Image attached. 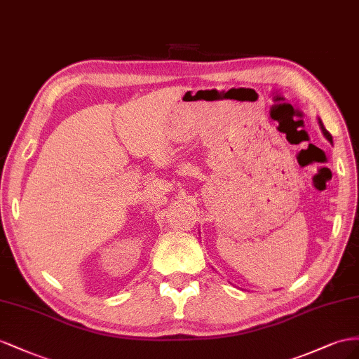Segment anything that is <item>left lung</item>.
<instances>
[{"mask_svg":"<svg viewBox=\"0 0 359 359\" xmlns=\"http://www.w3.org/2000/svg\"><path fill=\"white\" fill-rule=\"evenodd\" d=\"M319 123H320V128H322V132H323V135L327 138V141H330V142H332V137H331V134H330V132H327L326 129H325V126H323V123L319 120Z\"/></svg>","mask_w":359,"mask_h":359,"instance_id":"obj_1","label":"left lung"}]
</instances>
